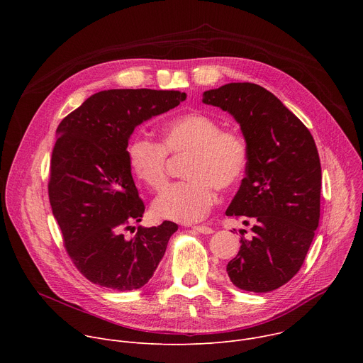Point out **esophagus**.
<instances>
[{"label":"esophagus","mask_w":363,"mask_h":363,"mask_svg":"<svg viewBox=\"0 0 363 363\" xmlns=\"http://www.w3.org/2000/svg\"><path fill=\"white\" fill-rule=\"evenodd\" d=\"M192 230H195L199 234H213V228L206 225H194Z\"/></svg>","instance_id":"obj_1"}]
</instances>
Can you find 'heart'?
<instances>
[{"instance_id": "b5f03b06", "label": "heart", "mask_w": 363, "mask_h": 363, "mask_svg": "<svg viewBox=\"0 0 363 363\" xmlns=\"http://www.w3.org/2000/svg\"><path fill=\"white\" fill-rule=\"evenodd\" d=\"M188 153L184 181L171 184L152 205L157 218L194 223L203 218L216 201V188L235 186L250 161L242 133L223 129L216 118L189 112L169 119L161 130V143L135 136L126 147L132 174L149 189L161 191L168 181V155Z\"/></svg>"}]
</instances>
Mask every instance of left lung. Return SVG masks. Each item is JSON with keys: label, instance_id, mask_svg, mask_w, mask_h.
I'll return each instance as SVG.
<instances>
[{"label": "left lung", "instance_id": "obj_1", "mask_svg": "<svg viewBox=\"0 0 363 363\" xmlns=\"http://www.w3.org/2000/svg\"><path fill=\"white\" fill-rule=\"evenodd\" d=\"M202 101L230 112L250 146L245 178L225 214L252 225L227 266L228 277L245 291L276 290L297 274L319 225L322 168L315 139L258 84L228 83L203 91Z\"/></svg>", "mask_w": 363, "mask_h": 363}]
</instances>
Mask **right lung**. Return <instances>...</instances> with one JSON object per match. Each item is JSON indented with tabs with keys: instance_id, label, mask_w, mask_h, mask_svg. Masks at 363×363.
Returning a JSON list of instances; mask_svg holds the SVG:
<instances>
[{
	"instance_id": "right-lung-1",
	"label": "right lung",
	"mask_w": 363,
	"mask_h": 363,
	"mask_svg": "<svg viewBox=\"0 0 363 363\" xmlns=\"http://www.w3.org/2000/svg\"><path fill=\"white\" fill-rule=\"evenodd\" d=\"M186 99L178 90L113 89L90 96L57 128L51 153L48 198L63 244L91 283L126 291L153 276L165 254L172 221L138 227L145 203L126 158L128 139L143 121Z\"/></svg>"
}]
</instances>
